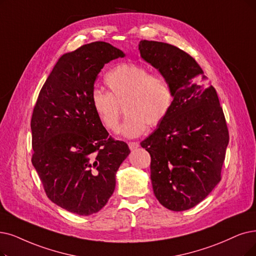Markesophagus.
Returning <instances> with one entry per match:
<instances>
[{"mask_svg":"<svg viewBox=\"0 0 256 256\" xmlns=\"http://www.w3.org/2000/svg\"><path fill=\"white\" fill-rule=\"evenodd\" d=\"M128 146L130 148V150H136V148L140 147V144L138 142H128Z\"/></svg>","mask_w":256,"mask_h":256,"instance_id":"34e87169","label":"esophagus"}]
</instances>
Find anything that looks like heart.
Returning a JSON list of instances; mask_svg holds the SVG:
<instances>
[{
	"label": "heart",
	"mask_w": 256,
	"mask_h": 256,
	"mask_svg": "<svg viewBox=\"0 0 256 256\" xmlns=\"http://www.w3.org/2000/svg\"><path fill=\"white\" fill-rule=\"evenodd\" d=\"M109 92L94 89L91 107L107 130H118L120 109L127 116L120 128L125 138L142 136L148 125L156 127L166 118L173 104V88L168 78L134 63H122L105 76Z\"/></svg>",
	"instance_id": "obj_1"
}]
</instances>
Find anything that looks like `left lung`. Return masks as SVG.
Instances as JSON below:
<instances>
[{
  "label": "left lung",
  "mask_w": 256,
  "mask_h": 256,
  "mask_svg": "<svg viewBox=\"0 0 256 256\" xmlns=\"http://www.w3.org/2000/svg\"><path fill=\"white\" fill-rule=\"evenodd\" d=\"M142 58L169 80L173 104L168 116L140 142L151 156L153 192L164 207L196 206L220 182L229 142L216 90L206 83L198 62L182 49L142 40Z\"/></svg>",
  "instance_id": "8db88e82"
}]
</instances>
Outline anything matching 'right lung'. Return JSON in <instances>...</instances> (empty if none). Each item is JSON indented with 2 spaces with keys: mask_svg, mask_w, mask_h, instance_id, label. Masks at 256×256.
<instances>
[{
  "mask_svg": "<svg viewBox=\"0 0 256 256\" xmlns=\"http://www.w3.org/2000/svg\"><path fill=\"white\" fill-rule=\"evenodd\" d=\"M124 56L106 42L63 54L34 108L32 165L48 198L78 216H90L106 205L116 173L130 153L125 142L109 136L90 100L100 69Z\"/></svg>",
  "mask_w": 256,
  "mask_h": 256,
  "instance_id": "add662e5",
  "label": "right lung"
}]
</instances>
